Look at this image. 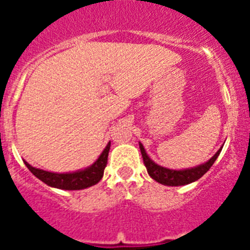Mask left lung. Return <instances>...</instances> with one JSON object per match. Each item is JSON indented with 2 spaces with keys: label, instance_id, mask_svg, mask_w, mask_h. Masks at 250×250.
<instances>
[{
  "label": "left lung",
  "instance_id": "8db88e82",
  "mask_svg": "<svg viewBox=\"0 0 250 250\" xmlns=\"http://www.w3.org/2000/svg\"><path fill=\"white\" fill-rule=\"evenodd\" d=\"M139 147H140L141 155H143V160H144V164L146 167L147 174L155 182L160 183L163 185H167V187H180V185H187L196 182L198 179H200L207 173L208 170L210 169L211 165L218 159L223 149V146L220 147L209 160L203 163V164L196 165V167H187V169L174 170L161 167V165L156 164L154 160H151L141 143H139Z\"/></svg>",
  "mask_w": 250,
  "mask_h": 250
}]
</instances>
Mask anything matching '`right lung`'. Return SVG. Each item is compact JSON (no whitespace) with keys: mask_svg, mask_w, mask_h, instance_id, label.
<instances>
[{"mask_svg":"<svg viewBox=\"0 0 250 250\" xmlns=\"http://www.w3.org/2000/svg\"><path fill=\"white\" fill-rule=\"evenodd\" d=\"M110 145H111V143L109 141L105 149L100 154V156L90 167L76 170V171L52 173V171H46V170L32 167V165L28 164L27 161H25V165L37 179L47 184L48 187L62 189V190H81V189H86V188L98 184L101 180L104 175V170L107 164Z\"/></svg>","mask_w":250,"mask_h":250,"instance_id":"obj_1","label":"right lung"}]
</instances>
